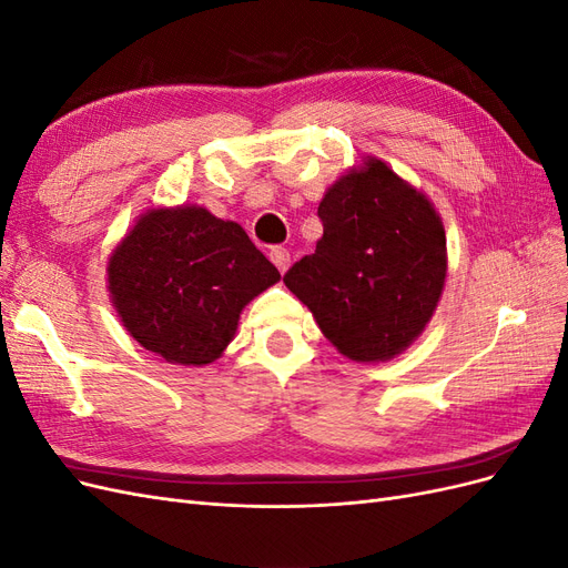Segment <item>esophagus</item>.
<instances>
[{"mask_svg": "<svg viewBox=\"0 0 568 568\" xmlns=\"http://www.w3.org/2000/svg\"><path fill=\"white\" fill-rule=\"evenodd\" d=\"M270 261L277 265L280 272H286V267H288V251L282 248V246L270 248Z\"/></svg>", "mask_w": 568, "mask_h": 568, "instance_id": "34e87169", "label": "esophagus"}]
</instances>
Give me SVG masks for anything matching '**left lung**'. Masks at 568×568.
<instances>
[{"label":"left lung","mask_w":568,"mask_h":568,"mask_svg":"<svg viewBox=\"0 0 568 568\" xmlns=\"http://www.w3.org/2000/svg\"><path fill=\"white\" fill-rule=\"evenodd\" d=\"M315 253L284 284L322 334L357 363L405 351L432 320L445 282V232L434 205L372 159L324 194Z\"/></svg>","instance_id":"obj_1"}]
</instances>
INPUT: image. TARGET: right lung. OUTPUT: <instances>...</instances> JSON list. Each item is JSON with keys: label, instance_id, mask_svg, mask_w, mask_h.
Listing matches in <instances>:
<instances>
[{"label": "right lung", "instance_id": "right-lung-1", "mask_svg": "<svg viewBox=\"0 0 568 568\" xmlns=\"http://www.w3.org/2000/svg\"><path fill=\"white\" fill-rule=\"evenodd\" d=\"M280 282L248 234L196 205L146 213L109 261L113 305L134 341L178 365H209L244 305Z\"/></svg>", "mask_w": 568, "mask_h": 568}]
</instances>
